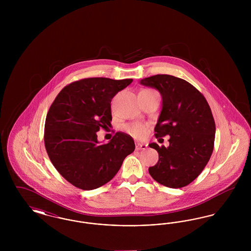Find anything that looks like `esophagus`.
<instances>
[{
    "label": "esophagus",
    "instance_id": "obj_1",
    "mask_svg": "<svg viewBox=\"0 0 251 251\" xmlns=\"http://www.w3.org/2000/svg\"><path fill=\"white\" fill-rule=\"evenodd\" d=\"M147 147H148V145L147 144L144 143H136L135 144V149L137 150V151H140V150H146L147 149Z\"/></svg>",
    "mask_w": 251,
    "mask_h": 251
}]
</instances>
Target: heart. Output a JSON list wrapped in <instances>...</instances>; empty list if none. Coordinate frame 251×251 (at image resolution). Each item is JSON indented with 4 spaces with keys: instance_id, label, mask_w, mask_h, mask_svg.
Wrapping results in <instances>:
<instances>
[{
    "instance_id": "1",
    "label": "heart",
    "mask_w": 251,
    "mask_h": 251,
    "mask_svg": "<svg viewBox=\"0 0 251 251\" xmlns=\"http://www.w3.org/2000/svg\"><path fill=\"white\" fill-rule=\"evenodd\" d=\"M147 125H145L143 123H139V122H135V123H131V124H127L124 126V130L127 131L130 135L141 139L145 137L146 133H147Z\"/></svg>"
}]
</instances>
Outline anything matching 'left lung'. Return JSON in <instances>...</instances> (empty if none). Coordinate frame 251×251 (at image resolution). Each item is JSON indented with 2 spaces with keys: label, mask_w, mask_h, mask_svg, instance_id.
Returning <instances> with one entry per match:
<instances>
[{
  "label": "left lung",
  "mask_w": 251,
  "mask_h": 251,
  "mask_svg": "<svg viewBox=\"0 0 251 251\" xmlns=\"http://www.w3.org/2000/svg\"><path fill=\"white\" fill-rule=\"evenodd\" d=\"M140 84L156 88L162 95L156 138L170 136L167 148L149 145L159 154L149 172L167 187H184L202 172L213 153L215 123L211 108L195 86L178 77L157 74L142 79Z\"/></svg>",
  "instance_id": "1"
}]
</instances>
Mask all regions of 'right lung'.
<instances>
[{
    "label": "right lung",
    "instance_id": "obj_1",
    "mask_svg": "<svg viewBox=\"0 0 251 251\" xmlns=\"http://www.w3.org/2000/svg\"><path fill=\"white\" fill-rule=\"evenodd\" d=\"M132 79L86 78L65 86L49 109L44 143L60 174L83 190L99 188L115 177L134 141L118 131L100 144L97 131L111 125V100Z\"/></svg>",
    "mask_w": 251,
    "mask_h": 251
}]
</instances>
